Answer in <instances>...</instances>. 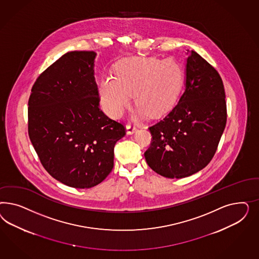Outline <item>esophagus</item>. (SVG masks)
<instances>
[{
  "label": "esophagus",
  "mask_w": 259,
  "mask_h": 259,
  "mask_svg": "<svg viewBox=\"0 0 259 259\" xmlns=\"http://www.w3.org/2000/svg\"><path fill=\"white\" fill-rule=\"evenodd\" d=\"M136 131H137L136 126L131 125V124L126 125V133H127V135H133Z\"/></svg>",
  "instance_id": "esophagus-1"
}]
</instances>
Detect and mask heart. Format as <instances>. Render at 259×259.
<instances>
[{
    "label": "heart",
    "mask_w": 259,
    "mask_h": 259,
    "mask_svg": "<svg viewBox=\"0 0 259 259\" xmlns=\"http://www.w3.org/2000/svg\"><path fill=\"white\" fill-rule=\"evenodd\" d=\"M182 70L174 58H131L118 63L115 78L102 76L98 91L102 108L114 118H120L132 96L140 105L136 117H159L175 106L181 94Z\"/></svg>",
    "instance_id": "b5f03b06"
}]
</instances>
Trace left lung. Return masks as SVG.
<instances>
[{
	"instance_id": "1",
	"label": "left lung",
	"mask_w": 259,
	"mask_h": 259,
	"mask_svg": "<svg viewBox=\"0 0 259 259\" xmlns=\"http://www.w3.org/2000/svg\"><path fill=\"white\" fill-rule=\"evenodd\" d=\"M187 54L185 90L172 111L150 127L153 141L144 153L150 168L168 179L190 177L209 164L227 120L220 74L196 51Z\"/></svg>"
}]
</instances>
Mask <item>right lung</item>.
<instances>
[{"label": "right lung", "mask_w": 259, "mask_h": 259, "mask_svg": "<svg viewBox=\"0 0 259 259\" xmlns=\"http://www.w3.org/2000/svg\"><path fill=\"white\" fill-rule=\"evenodd\" d=\"M94 51H71L44 71L28 101V135L39 160L73 188L100 184L114 167L124 126L100 109Z\"/></svg>", "instance_id": "right-lung-1"}]
</instances>
